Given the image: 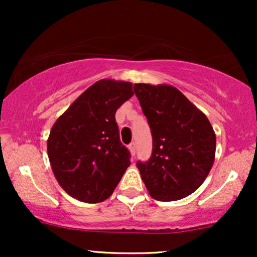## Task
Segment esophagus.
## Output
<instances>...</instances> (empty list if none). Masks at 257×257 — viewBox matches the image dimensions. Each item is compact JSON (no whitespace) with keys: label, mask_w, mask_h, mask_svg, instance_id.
Returning a JSON list of instances; mask_svg holds the SVG:
<instances>
[{"label":"esophagus","mask_w":257,"mask_h":257,"mask_svg":"<svg viewBox=\"0 0 257 257\" xmlns=\"http://www.w3.org/2000/svg\"><path fill=\"white\" fill-rule=\"evenodd\" d=\"M129 150H131L132 155H135V152H137V145H135V143H132L129 145Z\"/></svg>","instance_id":"esophagus-1"}]
</instances>
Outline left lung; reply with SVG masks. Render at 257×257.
Listing matches in <instances>:
<instances>
[{
    "label": "left lung",
    "instance_id": "1",
    "mask_svg": "<svg viewBox=\"0 0 257 257\" xmlns=\"http://www.w3.org/2000/svg\"><path fill=\"white\" fill-rule=\"evenodd\" d=\"M134 91L152 133L151 158L137 164L150 196L162 202L190 196L214 164L213 126L173 85L135 83Z\"/></svg>",
    "mask_w": 257,
    "mask_h": 257
}]
</instances>
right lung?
Returning a JSON list of instances; mask_svg holds the SVG:
<instances>
[{
    "mask_svg": "<svg viewBox=\"0 0 257 257\" xmlns=\"http://www.w3.org/2000/svg\"><path fill=\"white\" fill-rule=\"evenodd\" d=\"M131 82L100 79L83 91L52 126L47 151L55 179L73 198L107 199L131 166L114 114L134 94Z\"/></svg>",
    "mask_w": 257,
    "mask_h": 257,
    "instance_id": "1",
    "label": "right lung"
}]
</instances>
